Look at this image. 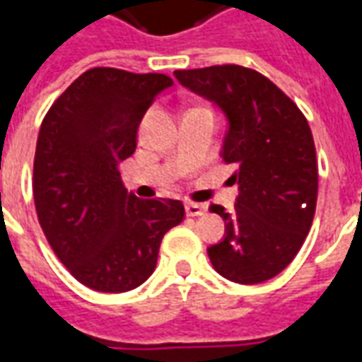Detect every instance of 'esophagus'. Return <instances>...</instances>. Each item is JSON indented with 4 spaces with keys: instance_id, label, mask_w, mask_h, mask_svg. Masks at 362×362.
I'll list each match as a JSON object with an SVG mask.
<instances>
[{
    "instance_id": "obj_1",
    "label": "esophagus",
    "mask_w": 362,
    "mask_h": 362,
    "mask_svg": "<svg viewBox=\"0 0 362 362\" xmlns=\"http://www.w3.org/2000/svg\"><path fill=\"white\" fill-rule=\"evenodd\" d=\"M204 211L205 205L194 204V202H188V204H186V215H188V217H199V215H204Z\"/></svg>"
}]
</instances>
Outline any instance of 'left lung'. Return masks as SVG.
Masks as SVG:
<instances>
[{
    "mask_svg": "<svg viewBox=\"0 0 362 362\" xmlns=\"http://www.w3.org/2000/svg\"><path fill=\"white\" fill-rule=\"evenodd\" d=\"M182 87L204 96L227 118L221 158L235 166V211L211 204L225 219L223 240L207 248L215 272L254 285L295 259L308 235L318 197V163L308 122L267 77L243 66L174 71Z\"/></svg>",
    "mask_w": 362,
    "mask_h": 362,
    "instance_id": "obj_1",
    "label": "left lung"
}]
</instances>
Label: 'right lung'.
<instances>
[{
	"label": "right lung",
	"mask_w": 362,
	"mask_h": 362,
	"mask_svg": "<svg viewBox=\"0 0 362 362\" xmlns=\"http://www.w3.org/2000/svg\"><path fill=\"white\" fill-rule=\"evenodd\" d=\"M163 74L95 67L46 114L35 155L36 213L59 262L85 287L126 293L149 279L163 236L184 219L178 199L127 194L118 166L132 157L137 127Z\"/></svg>",
	"instance_id": "obj_1"
}]
</instances>
